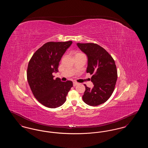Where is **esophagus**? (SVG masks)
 Here are the masks:
<instances>
[{
    "instance_id": "1",
    "label": "esophagus",
    "mask_w": 148,
    "mask_h": 148,
    "mask_svg": "<svg viewBox=\"0 0 148 148\" xmlns=\"http://www.w3.org/2000/svg\"><path fill=\"white\" fill-rule=\"evenodd\" d=\"M77 84H78V83H77V82H73V86H76V85Z\"/></svg>"
}]
</instances>
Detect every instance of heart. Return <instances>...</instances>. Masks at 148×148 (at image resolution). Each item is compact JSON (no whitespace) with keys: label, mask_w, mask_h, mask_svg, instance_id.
<instances>
[{"label":"heart","mask_w":148,"mask_h":148,"mask_svg":"<svg viewBox=\"0 0 148 148\" xmlns=\"http://www.w3.org/2000/svg\"><path fill=\"white\" fill-rule=\"evenodd\" d=\"M81 54V53H77V54Z\"/></svg>","instance_id":"obj_1"}]
</instances>
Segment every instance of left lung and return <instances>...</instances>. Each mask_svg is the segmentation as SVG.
Segmentation results:
<instances>
[{"label":"left lung","instance_id":"obj_1","mask_svg":"<svg viewBox=\"0 0 148 148\" xmlns=\"http://www.w3.org/2000/svg\"><path fill=\"white\" fill-rule=\"evenodd\" d=\"M78 48L86 55L88 66L86 73L92 74L94 84L91 89L85 86L83 96L85 103L90 106L100 105L112 95L117 80V70L112 56L97 44L79 43Z\"/></svg>","mask_w":148,"mask_h":148}]
</instances>
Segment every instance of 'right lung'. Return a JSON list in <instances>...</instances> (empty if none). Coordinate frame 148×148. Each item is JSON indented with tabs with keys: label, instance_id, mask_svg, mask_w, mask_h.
Instances as JSON below:
<instances>
[{
	"label": "right lung",
	"instance_id": "obj_1",
	"mask_svg": "<svg viewBox=\"0 0 148 148\" xmlns=\"http://www.w3.org/2000/svg\"><path fill=\"white\" fill-rule=\"evenodd\" d=\"M72 44L48 42L37 50L30 59L27 69V79L32 92L39 103L50 108L62 106L73 86V82L54 79L53 73L58 68L62 57Z\"/></svg>",
	"mask_w": 148,
	"mask_h": 148
}]
</instances>
